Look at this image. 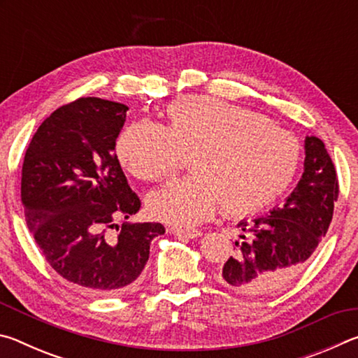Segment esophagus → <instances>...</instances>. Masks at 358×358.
<instances>
[{
    "label": "esophagus",
    "mask_w": 358,
    "mask_h": 358,
    "mask_svg": "<svg viewBox=\"0 0 358 358\" xmlns=\"http://www.w3.org/2000/svg\"><path fill=\"white\" fill-rule=\"evenodd\" d=\"M171 232L173 235H177L180 238H197L201 237L202 232L201 230H185V229H172Z\"/></svg>",
    "instance_id": "1"
}]
</instances>
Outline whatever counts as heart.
Instances as JSON below:
<instances>
[{"mask_svg": "<svg viewBox=\"0 0 358 358\" xmlns=\"http://www.w3.org/2000/svg\"><path fill=\"white\" fill-rule=\"evenodd\" d=\"M166 126L138 121L121 131L117 156L138 180L156 181L191 153L192 175L150 194L156 220L191 227L215 213L245 216L275 202L294 183L301 147L290 132L250 108L187 96L166 107Z\"/></svg>", "mask_w": 358, "mask_h": 358, "instance_id": "b5f03b06", "label": "heart"}]
</instances>
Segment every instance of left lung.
<instances>
[{"label": "left lung", "instance_id": "obj_1", "mask_svg": "<svg viewBox=\"0 0 358 358\" xmlns=\"http://www.w3.org/2000/svg\"><path fill=\"white\" fill-rule=\"evenodd\" d=\"M303 175L281 208L240 221L234 254L217 273L224 287L248 295L275 292L310 262L325 237L338 201V178L317 137L305 138Z\"/></svg>", "mask_w": 358, "mask_h": 358}]
</instances>
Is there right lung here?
<instances>
[{"instance_id": "right-lung-1", "label": "right lung", "mask_w": 358, "mask_h": 358, "mask_svg": "<svg viewBox=\"0 0 358 358\" xmlns=\"http://www.w3.org/2000/svg\"><path fill=\"white\" fill-rule=\"evenodd\" d=\"M128 106L80 98L33 136L22 167L29 232L53 270L85 292L117 295L145 268L159 222H123L141 210L115 155ZM117 230L113 232V229Z\"/></svg>"}]
</instances>
